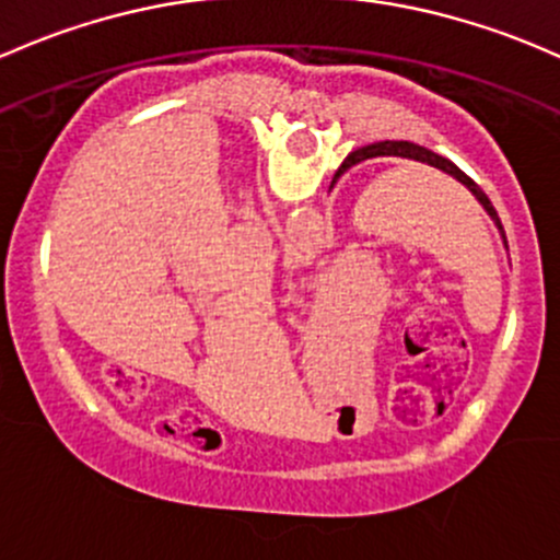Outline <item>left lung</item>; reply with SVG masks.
Wrapping results in <instances>:
<instances>
[{"instance_id":"1","label":"left lung","mask_w":560,"mask_h":560,"mask_svg":"<svg viewBox=\"0 0 560 560\" xmlns=\"http://www.w3.org/2000/svg\"><path fill=\"white\" fill-rule=\"evenodd\" d=\"M445 394H451V388H448V392H440L438 397H434V405H443V402H445ZM423 405H427V402L394 405V408L388 410V416H397V419H408V416H416V413H421V410H423Z\"/></svg>"}]
</instances>
